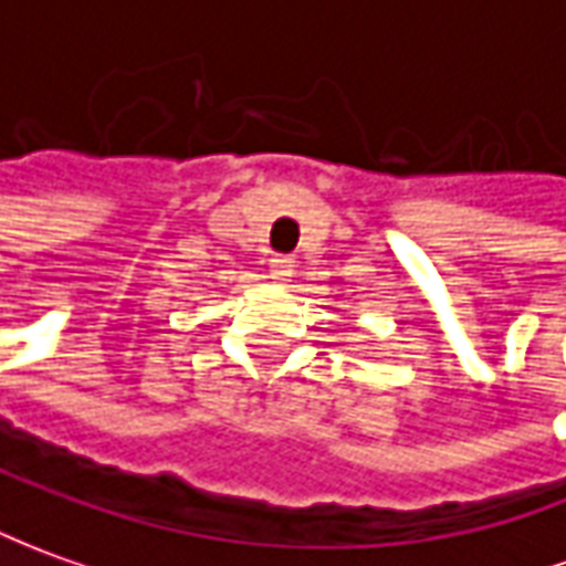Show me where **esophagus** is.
<instances>
[{
    "mask_svg": "<svg viewBox=\"0 0 566 566\" xmlns=\"http://www.w3.org/2000/svg\"><path fill=\"white\" fill-rule=\"evenodd\" d=\"M268 274H271V280H276V283H286V280L295 274V264H292V259H286V255H274V259L268 261Z\"/></svg>",
    "mask_w": 566,
    "mask_h": 566,
    "instance_id": "esophagus-1",
    "label": "esophagus"
}]
</instances>
